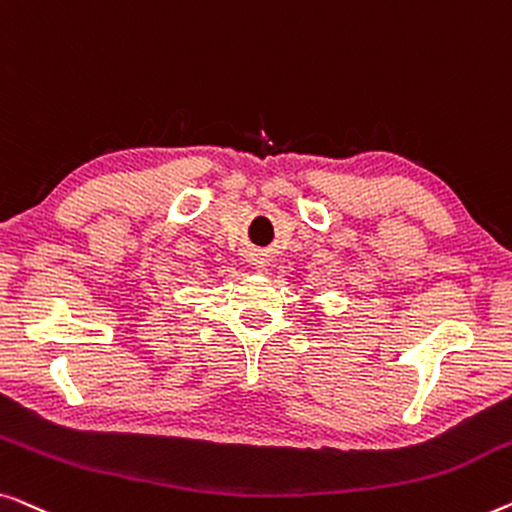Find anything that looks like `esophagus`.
Here are the masks:
<instances>
[{"instance_id":"obj_1","label":"esophagus","mask_w":512,"mask_h":512,"mask_svg":"<svg viewBox=\"0 0 512 512\" xmlns=\"http://www.w3.org/2000/svg\"><path fill=\"white\" fill-rule=\"evenodd\" d=\"M259 266H264V262H259Z\"/></svg>"}]
</instances>
